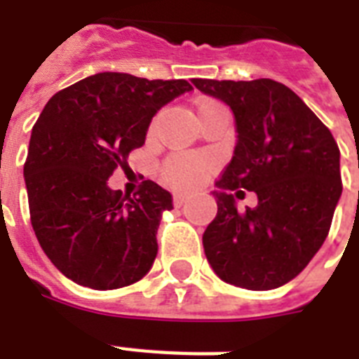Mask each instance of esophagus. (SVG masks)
Segmentation results:
<instances>
[{"mask_svg":"<svg viewBox=\"0 0 359 359\" xmlns=\"http://www.w3.org/2000/svg\"><path fill=\"white\" fill-rule=\"evenodd\" d=\"M186 199H188V196H186V194H175L173 205H175V207H182V205L186 203Z\"/></svg>","mask_w":359,"mask_h":359,"instance_id":"34e87169","label":"esophagus"}]
</instances>
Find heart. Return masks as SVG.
Listing matches in <instances>:
<instances>
[{
  "instance_id": "b5f03b06",
  "label": "heart",
  "mask_w": 359,
  "mask_h": 359,
  "mask_svg": "<svg viewBox=\"0 0 359 359\" xmlns=\"http://www.w3.org/2000/svg\"><path fill=\"white\" fill-rule=\"evenodd\" d=\"M207 168V158L194 156V154H175L162 165V180L175 190H190L201 182Z\"/></svg>"
}]
</instances>
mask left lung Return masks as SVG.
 Instances as JSON below:
<instances>
[{
    "label": "left lung",
    "mask_w": 359,
    "mask_h": 359,
    "mask_svg": "<svg viewBox=\"0 0 359 359\" xmlns=\"http://www.w3.org/2000/svg\"><path fill=\"white\" fill-rule=\"evenodd\" d=\"M191 83L227 104L236 128L233 158L212 191L218 214L203 235L207 261L225 283L278 289L309 264L328 236L343 191L339 147L279 81ZM238 187L256 191L257 208L239 212L236 197L243 194H230Z\"/></svg>",
    "instance_id": "left-lung-1"
}]
</instances>
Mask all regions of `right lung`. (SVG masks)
<instances>
[{"label": "right lung", "instance_id": "right-lung-1", "mask_svg": "<svg viewBox=\"0 0 359 359\" xmlns=\"http://www.w3.org/2000/svg\"><path fill=\"white\" fill-rule=\"evenodd\" d=\"M191 89L186 80L100 72L55 93L39 115L24 165L31 225L74 283L121 289L151 270L171 194L145 180L134 197L123 196L108 179L145 143L158 109Z\"/></svg>", "mask_w": 359, "mask_h": 359}]
</instances>
